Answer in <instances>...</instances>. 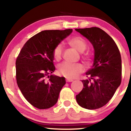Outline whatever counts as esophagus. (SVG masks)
Here are the masks:
<instances>
[{
  "label": "esophagus",
  "instance_id": "obj_1",
  "mask_svg": "<svg viewBox=\"0 0 131 131\" xmlns=\"http://www.w3.org/2000/svg\"><path fill=\"white\" fill-rule=\"evenodd\" d=\"M66 81H67V82H72V81H73V79H70V78H67Z\"/></svg>",
  "mask_w": 131,
  "mask_h": 131
}]
</instances>
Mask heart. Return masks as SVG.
Masks as SVG:
<instances>
[{
	"instance_id": "b5f03b06",
	"label": "heart",
	"mask_w": 131,
	"mask_h": 131,
	"mask_svg": "<svg viewBox=\"0 0 131 131\" xmlns=\"http://www.w3.org/2000/svg\"><path fill=\"white\" fill-rule=\"evenodd\" d=\"M70 44L79 52L82 53L87 48V43L84 39L79 36H76L71 38L68 40ZM63 52V46L61 43H58L54 47L53 52V57L56 61L61 59ZM82 58L85 61H89L91 60L89 53H86L82 56ZM58 73L68 78H74L80 73L83 72L84 67L81 63H71L68 62L62 63L58 67Z\"/></svg>"
}]
</instances>
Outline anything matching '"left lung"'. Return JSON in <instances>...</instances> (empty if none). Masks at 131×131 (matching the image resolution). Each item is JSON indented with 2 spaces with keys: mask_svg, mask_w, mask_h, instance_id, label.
Instances as JSON below:
<instances>
[{
  "mask_svg": "<svg viewBox=\"0 0 131 131\" xmlns=\"http://www.w3.org/2000/svg\"><path fill=\"white\" fill-rule=\"evenodd\" d=\"M75 30L86 37L94 49V64L85 73L88 79L82 80L84 88L76 96V101L85 109L100 108L111 100L121 84V54L114 40L100 28Z\"/></svg>",
  "mask_w": 131,
  "mask_h": 131,
  "instance_id": "1",
  "label": "left lung"
}]
</instances>
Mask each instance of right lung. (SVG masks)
<instances>
[{"label":"right lung","instance_id":"right-lung-1","mask_svg":"<svg viewBox=\"0 0 131 131\" xmlns=\"http://www.w3.org/2000/svg\"><path fill=\"white\" fill-rule=\"evenodd\" d=\"M72 31L46 30L37 33L25 43L16 58L18 86L27 101L37 108H49L58 101L66 81L64 77L52 74L55 70L52 52Z\"/></svg>","mask_w":131,"mask_h":131}]
</instances>
